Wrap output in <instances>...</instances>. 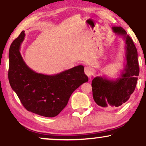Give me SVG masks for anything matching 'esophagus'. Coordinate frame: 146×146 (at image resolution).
Wrapping results in <instances>:
<instances>
[{
  "instance_id": "34e87169",
  "label": "esophagus",
  "mask_w": 146,
  "mask_h": 146,
  "mask_svg": "<svg viewBox=\"0 0 146 146\" xmlns=\"http://www.w3.org/2000/svg\"><path fill=\"white\" fill-rule=\"evenodd\" d=\"M84 73H85V74L87 75V76H90V75H91V69L90 68V67L87 66V67L84 68Z\"/></svg>"
}]
</instances>
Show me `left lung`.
<instances>
[{"instance_id":"obj_1","label":"left lung","mask_w":146,"mask_h":146,"mask_svg":"<svg viewBox=\"0 0 146 146\" xmlns=\"http://www.w3.org/2000/svg\"><path fill=\"white\" fill-rule=\"evenodd\" d=\"M111 29L125 41L126 64L116 79L104 76L93 78L91 84L93 100L103 108L118 107L125 103L134 92L139 74L137 51L133 41L122 27L114 26Z\"/></svg>"}]
</instances>
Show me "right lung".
<instances>
[{"label": "right lung", "instance_id": "obj_1", "mask_svg": "<svg viewBox=\"0 0 146 146\" xmlns=\"http://www.w3.org/2000/svg\"><path fill=\"white\" fill-rule=\"evenodd\" d=\"M24 37L22 31L9 48L11 87L28 111L45 117L56 116L67 105L72 93L88 81L84 66L79 65L54 75L36 73L27 66L19 51Z\"/></svg>", "mask_w": 146, "mask_h": 146}]
</instances>
